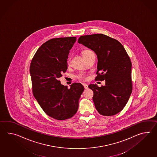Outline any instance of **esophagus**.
I'll list each match as a JSON object with an SVG mask.
<instances>
[{
    "instance_id": "esophagus-1",
    "label": "esophagus",
    "mask_w": 157,
    "mask_h": 157,
    "mask_svg": "<svg viewBox=\"0 0 157 157\" xmlns=\"http://www.w3.org/2000/svg\"><path fill=\"white\" fill-rule=\"evenodd\" d=\"M83 85L85 89H88V84L86 83H83Z\"/></svg>"
}]
</instances>
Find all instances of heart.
<instances>
[{
  "label": "heart",
  "mask_w": 157,
  "mask_h": 157,
  "mask_svg": "<svg viewBox=\"0 0 157 157\" xmlns=\"http://www.w3.org/2000/svg\"><path fill=\"white\" fill-rule=\"evenodd\" d=\"M92 52V51H90V50H84L82 52V55L83 56H85L87 55L88 54H89L90 53ZM67 65H70V59H67ZM78 79H79V80H85L86 79V76L84 75V74H81L80 75H79L78 77Z\"/></svg>",
  "instance_id": "heart-1"
}]
</instances>
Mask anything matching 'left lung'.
I'll list each match as a JSON object with an SVG mask.
<instances>
[{
	"instance_id": "1",
	"label": "left lung",
	"mask_w": 157,
	"mask_h": 157,
	"mask_svg": "<svg viewBox=\"0 0 157 157\" xmlns=\"http://www.w3.org/2000/svg\"><path fill=\"white\" fill-rule=\"evenodd\" d=\"M78 43L93 50L98 56L96 80H105V85L90 84L98 112L105 116L115 115L124 108L132 91V63L118 40L102 34L83 35Z\"/></svg>"
}]
</instances>
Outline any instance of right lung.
I'll return each instance as SVG.
<instances>
[{
	"label": "right lung",
	"mask_w": 157,
	"mask_h": 157,
	"mask_svg": "<svg viewBox=\"0 0 157 157\" xmlns=\"http://www.w3.org/2000/svg\"><path fill=\"white\" fill-rule=\"evenodd\" d=\"M76 37L49 39L37 50L30 67L33 95L43 111L57 120H65L77 113L84 88L74 83L70 88L59 78L67 69V60Z\"/></svg>",
	"instance_id": "1"
}]
</instances>
